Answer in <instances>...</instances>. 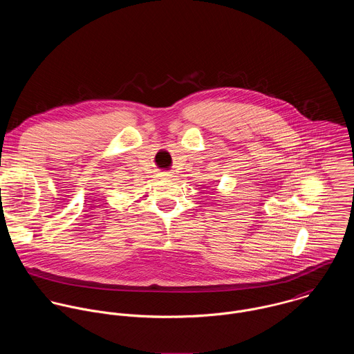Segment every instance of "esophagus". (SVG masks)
Segmentation results:
<instances>
[{
	"instance_id": "34e87169",
	"label": "esophagus",
	"mask_w": 354,
	"mask_h": 354,
	"mask_svg": "<svg viewBox=\"0 0 354 354\" xmlns=\"http://www.w3.org/2000/svg\"><path fill=\"white\" fill-rule=\"evenodd\" d=\"M160 177H162V178H171V177H173V173H171V171H162V173H160Z\"/></svg>"
}]
</instances>
